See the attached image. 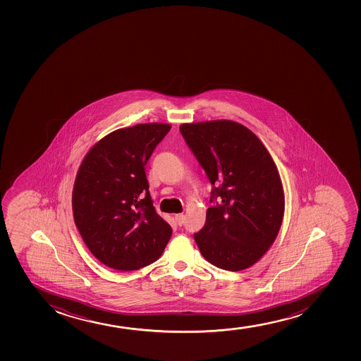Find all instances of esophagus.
Here are the masks:
<instances>
[{
    "instance_id": "34e87169",
    "label": "esophagus",
    "mask_w": 361,
    "mask_h": 361,
    "mask_svg": "<svg viewBox=\"0 0 361 361\" xmlns=\"http://www.w3.org/2000/svg\"><path fill=\"white\" fill-rule=\"evenodd\" d=\"M174 219H176V221H177V224L180 226V225L184 224V220H185V216L184 214H176L174 216Z\"/></svg>"
}]
</instances>
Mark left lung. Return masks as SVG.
Masks as SVG:
<instances>
[{
	"label": "left lung",
	"mask_w": 361,
	"mask_h": 361,
	"mask_svg": "<svg viewBox=\"0 0 361 361\" xmlns=\"http://www.w3.org/2000/svg\"><path fill=\"white\" fill-rule=\"evenodd\" d=\"M180 133L212 183L206 224L194 235L202 257L226 271H242L274 243L284 216L277 166L262 142L232 121L190 123Z\"/></svg>",
	"instance_id": "obj_1"
}]
</instances>
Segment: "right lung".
I'll use <instances>...</instances> for the list:
<instances>
[{"label":"right lung","instance_id":"1","mask_svg":"<svg viewBox=\"0 0 361 361\" xmlns=\"http://www.w3.org/2000/svg\"><path fill=\"white\" fill-rule=\"evenodd\" d=\"M162 123L108 133L87 152L72 192L75 226L92 255L111 269L157 262L172 235L150 197L145 166L170 131Z\"/></svg>","mask_w":361,"mask_h":361}]
</instances>
